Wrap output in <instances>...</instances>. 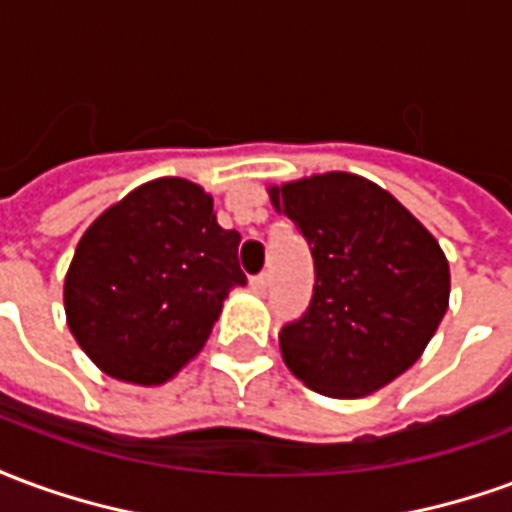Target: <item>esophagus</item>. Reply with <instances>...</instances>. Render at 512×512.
Returning <instances> with one entry per match:
<instances>
[{
	"mask_svg": "<svg viewBox=\"0 0 512 512\" xmlns=\"http://www.w3.org/2000/svg\"><path fill=\"white\" fill-rule=\"evenodd\" d=\"M249 285H252V290H255V293H266V290H268V274H257V277L249 279Z\"/></svg>",
	"mask_w": 512,
	"mask_h": 512,
	"instance_id": "obj_1",
	"label": "esophagus"
}]
</instances>
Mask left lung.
<instances>
[{
    "mask_svg": "<svg viewBox=\"0 0 512 512\" xmlns=\"http://www.w3.org/2000/svg\"><path fill=\"white\" fill-rule=\"evenodd\" d=\"M315 260L307 312L279 332L290 373L329 397L376 392L417 362L450 304L439 241L373 180L326 172L268 189Z\"/></svg>",
    "mask_w": 512,
    "mask_h": 512,
    "instance_id": "1",
    "label": "left lung"
}]
</instances>
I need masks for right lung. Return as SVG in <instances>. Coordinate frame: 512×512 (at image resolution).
I'll list each match as a JSON object with an SVG mask.
<instances>
[{
	"instance_id": "obj_1",
	"label": "right lung",
	"mask_w": 512,
	"mask_h": 512,
	"mask_svg": "<svg viewBox=\"0 0 512 512\" xmlns=\"http://www.w3.org/2000/svg\"><path fill=\"white\" fill-rule=\"evenodd\" d=\"M241 235L183 178L134 189L95 219L65 277L76 343L106 376L158 386L200 354L227 293L246 285Z\"/></svg>"
}]
</instances>
